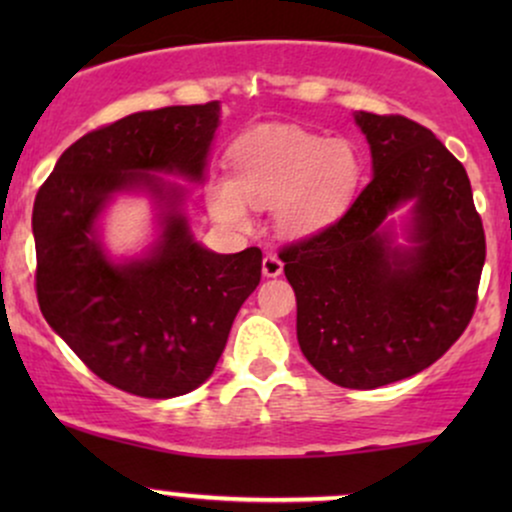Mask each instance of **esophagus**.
Wrapping results in <instances>:
<instances>
[{
  "label": "esophagus",
  "mask_w": 512,
  "mask_h": 512,
  "mask_svg": "<svg viewBox=\"0 0 512 512\" xmlns=\"http://www.w3.org/2000/svg\"><path fill=\"white\" fill-rule=\"evenodd\" d=\"M284 272V262L279 260V255L276 252H267L262 260V274L264 276H279Z\"/></svg>",
  "instance_id": "34e87169"
}]
</instances>
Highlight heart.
I'll return each mask as SVG.
<instances>
[{"instance_id":"1","label":"heart","mask_w":512,"mask_h":512,"mask_svg":"<svg viewBox=\"0 0 512 512\" xmlns=\"http://www.w3.org/2000/svg\"><path fill=\"white\" fill-rule=\"evenodd\" d=\"M233 178L209 187L214 216L231 226L248 223V202L276 209L286 233H313L342 216L361 185V158L346 142L301 129H260L233 146Z\"/></svg>"}]
</instances>
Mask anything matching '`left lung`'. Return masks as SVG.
Masks as SVG:
<instances>
[{
  "label": "left lung",
  "mask_w": 512,
  "mask_h": 512,
  "mask_svg": "<svg viewBox=\"0 0 512 512\" xmlns=\"http://www.w3.org/2000/svg\"><path fill=\"white\" fill-rule=\"evenodd\" d=\"M373 180L313 236L284 245L303 356L339 387L373 390L436 363L477 308L486 238L467 170L431 129L404 115L356 113ZM415 199V248L379 228Z\"/></svg>",
  "instance_id": "8db88e82"
}]
</instances>
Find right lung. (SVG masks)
<instances>
[{"instance_id":"right-lung-1","label":"right lung","mask_w":512,"mask_h":512,"mask_svg":"<svg viewBox=\"0 0 512 512\" xmlns=\"http://www.w3.org/2000/svg\"><path fill=\"white\" fill-rule=\"evenodd\" d=\"M216 127V101L127 115L69 146L35 197L40 313L98 378L129 395L168 399L202 385L260 284L262 250L202 248L178 209L182 192L151 175L202 180ZM132 186L162 199L164 233L149 258L115 265L97 243L95 219Z\"/></svg>"}]
</instances>
